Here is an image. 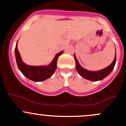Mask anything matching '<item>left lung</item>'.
Listing matches in <instances>:
<instances>
[{
	"mask_svg": "<svg viewBox=\"0 0 126 126\" xmlns=\"http://www.w3.org/2000/svg\"><path fill=\"white\" fill-rule=\"evenodd\" d=\"M74 59L75 61H76V69L81 77L85 79L88 80L99 81L104 79L105 77H106L107 76H109V75L111 73V71H113V69L115 65V63H116V51H115V58H114V60L113 61L112 63H111L109 66L106 67V68H104V69H101V70L99 71H91L82 68V67L80 65L79 63L78 60H77L75 54Z\"/></svg>",
	"mask_w": 126,
	"mask_h": 126,
	"instance_id": "1",
	"label": "left lung"
}]
</instances>
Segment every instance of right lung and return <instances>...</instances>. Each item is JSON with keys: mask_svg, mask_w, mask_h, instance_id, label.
Instances as JSON below:
<instances>
[{"mask_svg": "<svg viewBox=\"0 0 126 126\" xmlns=\"http://www.w3.org/2000/svg\"><path fill=\"white\" fill-rule=\"evenodd\" d=\"M17 41L15 47V57L19 69L25 77L34 82H41L51 77L57 69L58 58L63 54V50L60 52L53 59L52 62L47 66H30L24 63L17 49Z\"/></svg>", "mask_w": 126, "mask_h": 126, "instance_id": "1", "label": "right lung"}]
</instances>
